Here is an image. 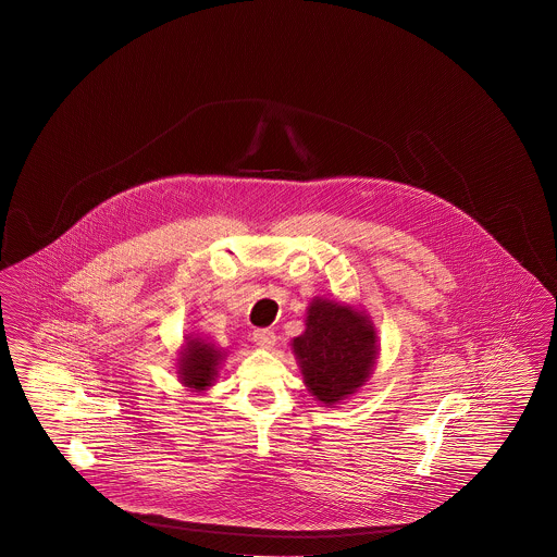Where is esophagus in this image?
Listing matches in <instances>:
<instances>
[{
  "mask_svg": "<svg viewBox=\"0 0 557 557\" xmlns=\"http://www.w3.org/2000/svg\"><path fill=\"white\" fill-rule=\"evenodd\" d=\"M253 341L259 347L271 349L275 345V333L271 329H257L253 331Z\"/></svg>",
  "mask_w": 557,
  "mask_h": 557,
  "instance_id": "esophagus-1",
  "label": "esophagus"
}]
</instances>
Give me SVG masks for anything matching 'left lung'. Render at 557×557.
<instances>
[{
    "mask_svg": "<svg viewBox=\"0 0 557 557\" xmlns=\"http://www.w3.org/2000/svg\"><path fill=\"white\" fill-rule=\"evenodd\" d=\"M292 349L308 392L333 408L368 382L377 359V335L370 317L354 306L314 298Z\"/></svg>",
    "mask_w": 557,
    "mask_h": 557,
    "instance_id": "obj_1",
    "label": "left lung"
}]
</instances>
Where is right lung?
I'll use <instances>...</instances> for the list:
<instances>
[{
  "mask_svg": "<svg viewBox=\"0 0 557 557\" xmlns=\"http://www.w3.org/2000/svg\"><path fill=\"white\" fill-rule=\"evenodd\" d=\"M222 359H224V351L212 341L186 337V345L180 351V359H177L180 382L194 392L210 388L216 382Z\"/></svg>",
  "mask_w": 557,
  "mask_h": 557,
  "instance_id": "obj_1",
  "label": "right lung"
}]
</instances>
